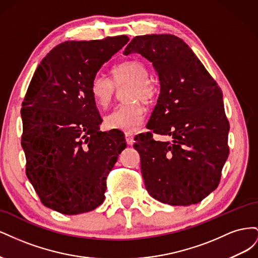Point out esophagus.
I'll return each mask as SVG.
<instances>
[{
    "mask_svg": "<svg viewBox=\"0 0 258 258\" xmlns=\"http://www.w3.org/2000/svg\"><path fill=\"white\" fill-rule=\"evenodd\" d=\"M124 137H126L127 143H128L129 145H131L132 142H134V138H135L134 134H132V132H126V134H124Z\"/></svg>",
    "mask_w": 258,
    "mask_h": 258,
    "instance_id": "obj_1",
    "label": "esophagus"
}]
</instances>
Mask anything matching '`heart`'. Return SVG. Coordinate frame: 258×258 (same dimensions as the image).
I'll list each match as a JSON object with an SVG mask.
<instances>
[{"mask_svg":"<svg viewBox=\"0 0 258 258\" xmlns=\"http://www.w3.org/2000/svg\"><path fill=\"white\" fill-rule=\"evenodd\" d=\"M111 80L100 74L92 77L89 86L91 98L98 106L105 107L112 101L115 88L127 84L122 92L126 102L114 107L105 116L104 123L108 129L136 131L142 124L145 116L144 107L140 101L150 103L157 93L156 85L148 79L150 70L141 61L130 60L115 66L111 70Z\"/></svg>","mask_w":258,"mask_h":258,"instance_id":"1","label":"heart"}]
</instances>
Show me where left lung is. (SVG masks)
Masks as SVG:
<instances>
[{"instance_id":"left-lung-1","label":"left lung","mask_w":258,"mask_h":258,"mask_svg":"<svg viewBox=\"0 0 258 258\" xmlns=\"http://www.w3.org/2000/svg\"><path fill=\"white\" fill-rule=\"evenodd\" d=\"M141 53L159 76L160 93L146 128L136 137L141 173L153 198L196 205L220 184L229 155L223 92L183 40L171 34L136 36L124 54ZM171 142H155L152 134Z\"/></svg>"}]
</instances>
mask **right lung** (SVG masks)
<instances>
[{"label":"right lung","mask_w":258,"mask_h":258,"mask_svg":"<svg viewBox=\"0 0 258 258\" xmlns=\"http://www.w3.org/2000/svg\"><path fill=\"white\" fill-rule=\"evenodd\" d=\"M127 35L68 41L47 53L22 102L21 145L26 174L42 204L67 215L102 205L106 177L126 140L119 130L100 131L102 118L89 86Z\"/></svg>","instance_id":"add662e5"}]
</instances>
